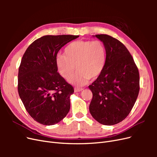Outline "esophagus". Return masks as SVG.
<instances>
[{
    "label": "esophagus",
    "mask_w": 157,
    "mask_h": 157,
    "mask_svg": "<svg viewBox=\"0 0 157 157\" xmlns=\"http://www.w3.org/2000/svg\"><path fill=\"white\" fill-rule=\"evenodd\" d=\"M82 90H83V88H75V92H80V91H82Z\"/></svg>",
    "instance_id": "obj_1"
}]
</instances>
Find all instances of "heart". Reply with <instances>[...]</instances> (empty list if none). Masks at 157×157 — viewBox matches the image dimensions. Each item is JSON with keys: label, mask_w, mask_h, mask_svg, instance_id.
I'll return each mask as SVG.
<instances>
[{"label": "heart", "mask_w": 157, "mask_h": 157, "mask_svg": "<svg viewBox=\"0 0 157 157\" xmlns=\"http://www.w3.org/2000/svg\"><path fill=\"white\" fill-rule=\"evenodd\" d=\"M105 61L106 48L103 42L77 40L66 47L64 55L57 57L56 64L61 77L67 80L77 69L78 72L70 82L81 86L90 78H96L101 73Z\"/></svg>", "instance_id": "b5f03b06"}]
</instances>
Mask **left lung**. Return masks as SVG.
I'll use <instances>...</instances> for the list:
<instances>
[{"mask_svg":"<svg viewBox=\"0 0 157 157\" xmlns=\"http://www.w3.org/2000/svg\"><path fill=\"white\" fill-rule=\"evenodd\" d=\"M106 48L105 67L88 86L93 97L89 106L95 120L114 125L129 115L140 91V74L132 55L121 42L108 35H96Z\"/></svg>","mask_w":157,"mask_h":157,"instance_id":"obj_1","label":"left lung"}]
</instances>
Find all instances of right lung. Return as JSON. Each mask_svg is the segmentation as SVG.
<instances>
[{
	"label": "right lung",
	"mask_w": 157,
	"mask_h": 157,
	"mask_svg": "<svg viewBox=\"0 0 157 157\" xmlns=\"http://www.w3.org/2000/svg\"><path fill=\"white\" fill-rule=\"evenodd\" d=\"M78 35H46L35 40L23 54L17 90L26 111L35 121L54 125L66 117L74 88L58 73L59 50Z\"/></svg>",
	"instance_id": "obj_1"
}]
</instances>
